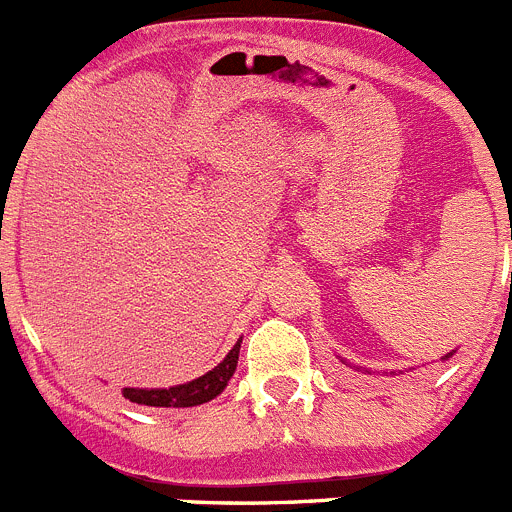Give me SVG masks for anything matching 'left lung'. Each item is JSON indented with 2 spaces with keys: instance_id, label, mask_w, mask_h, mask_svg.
I'll use <instances>...</instances> for the list:
<instances>
[{
  "instance_id": "left-lung-1",
  "label": "left lung",
  "mask_w": 512,
  "mask_h": 512,
  "mask_svg": "<svg viewBox=\"0 0 512 512\" xmlns=\"http://www.w3.org/2000/svg\"><path fill=\"white\" fill-rule=\"evenodd\" d=\"M454 354H456V351H451V354L441 356V359H443V361H449V359H451V356H454ZM356 372H361V374H364V372H366V374H369V369H364V366H356ZM390 374H395V372H390Z\"/></svg>"
}]
</instances>
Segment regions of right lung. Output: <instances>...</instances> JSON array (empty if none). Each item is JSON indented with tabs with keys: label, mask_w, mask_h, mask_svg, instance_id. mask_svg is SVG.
<instances>
[{
	"label": "right lung",
	"mask_w": 512,
	"mask_h": 512,
	"mask_svg": "<svg viewBox=\"0 0 512 512\" xmlns=\"http://www.w3.org/2000/svg\"><path fill=\"white\" fill-rule=\"evenodd\" d=\"M241 341L243 338L235 341V346L230 348L228 356H225L215 369H210V372L202 374V377L192 379V382L176 384V387H169V390H140V387H125L122 395H125V400L138 402V405H148V408H194V405L215 400V397L228 387L230 377L235 374L238 354H241Z\"/></svg>",
	"instance_id": "add662e5"
}]
</instances>
